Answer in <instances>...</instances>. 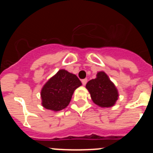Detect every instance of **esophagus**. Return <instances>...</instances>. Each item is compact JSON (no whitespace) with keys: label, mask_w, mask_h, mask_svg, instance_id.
Instances as JSON below:
<instances>
[{"label":"esophagus","mask_w":153,"mask_h":153,"mask_svg":"<svg viewBox=\"0 0 153 153\" xmlns=\"http://www.w3.org/2000/svg\"><path fill=\"white\" fill-rule=\"evenodd\" d=\"M86 83H87V79H82V83H83V86H85V85L86 84Z\"/></svg>","instance_id":"esophagus-1"}]
</instances>
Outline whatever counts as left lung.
<instances>
[{"label": "left lung", "mask_w": 153, "mask_h": 153, "mask_svg": "<svg viewBox=\"0 0 153 153\" xmlns=\"http://www.w3.org/2000/svg\"><path fill=\"white\" fill-rule=\"evenodd\" d=\"M86 88L93 102L101 108L112 107L118 100V90L104 71L97 73V77L86 83Z\"/></svg>", "instance_id": "obj_1"}]
</instances>
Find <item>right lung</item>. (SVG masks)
Segmentation results:
<instances>
[{
    "label": "right lung",
    "mask_w": 153,
    "mask_h": 153,
    "mask_svg": "<svg viewBox=\"0 0 153 153\" xmlns=\"http://www.w3.org/2000/svg\"><path fill=\"white\" fill-rule=\"evenodd\" d=\"M81 85L80 80L75 74L61 69L42 87V106L54 112L65 109L70 103L76 89Z\"/></svg>",
    "instance_id": "right-lung-1"
}]
</instances>
